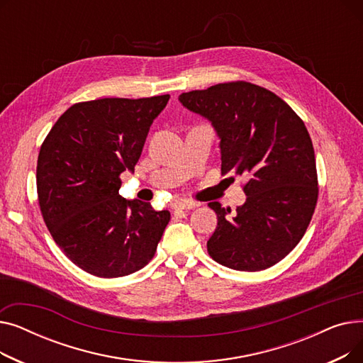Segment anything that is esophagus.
Wrapping results in <instances>:
<instances>
[{
    "instance_id": "esophagus-1",
    "label": "esophagus",
    "mask_w": 363,
    "mask_h": 363,
    "mask_svg": "<svg viewBox=\"0 0 363 363\" xmlns=\"http://www.w3.org/2000/svg\"><path fill=\"white\" fill-rule=\"evenodd\" d=\"M196 207H199V204L193 201H175L172 204V208H177V211H193Z\"/></svg>"
}]
</instances>
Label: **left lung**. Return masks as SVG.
<instances>
[{
  "label": "left lung",
  "mask_w": 363,
  "mask_h": 363,
  "mask_svg": "<svg viewBox=\"0 0 363 363\" xmlns=\"http://www.w3.org/2000/svg\"><path fill=\"white\" fill-rule=\"evenodd\" d=\"M179 101L215 126L222 174L249 177L242 185L247 200L234 218L219 201L208 203L218 215L208 255L235 271L271 268L300 242L318 201L315 151L304 122L277 94L245 81L182 92Z\"/></svg>",
  "instance_id": "8db88e82"
}]
</instances>
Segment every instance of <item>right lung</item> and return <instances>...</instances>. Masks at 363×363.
<instances>
[{
	"mask_svg": "<svg viewBox=\"0 0 363 363\" xmlns=\"http://www.w3.org/2000/svg\"><path fill=\"white\" fill-rule=\"evenodd\" d=\"M169 94L76 103L45 137L36 191L48 231L79 268L100 278L140 271L155 257L169 211L119 194Z\"/></svg>",
	"mask_w": 363,
	"mask_h": 363,
	"instance_id": "add662e5",
	"label": "right lung"
}]
</instances>
